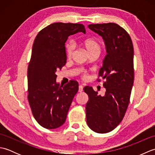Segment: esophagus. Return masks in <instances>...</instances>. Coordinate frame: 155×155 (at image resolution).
<instances>
[{"instance_id":"1","label":"esophagus","mask_w":155,"mask_h":155,"mask_svg":"<svg viewBox=\"0 0 155 155\" xmlns=\"http://www.w3.org/2000/svg\"><path fill=\"white\" fill-rule=\"evenodd\" d=\"M83 91V85H79L78 86V92L79 93H81V92Z\"/></svg>"}]
</instances>
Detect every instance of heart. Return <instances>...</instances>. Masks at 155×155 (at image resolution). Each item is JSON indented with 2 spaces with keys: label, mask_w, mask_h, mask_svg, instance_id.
I'll use <instances>...</instances> for the list:
<instances>
[{
  "label": "heart",
  "mask_w": 155,
  "mask_h": 155,
  "mask_svg": "<svg viewBox=\"0 0 155 155\" xmlns=\"http://www.w3.org/2000/svg\"><path fill=\"white\" fill-rule=\"evenodd\" d=\"M83 45L84 48H86V50L88 54L93 53V52H97V53L99 54L102 47L101 45L99 42H98L97 40L93 38H87L86 40L83 41ZM66 48V53H67V57L70 58L73 53V50H74V44L72 43L71 41H68L67 42L65 46ZM88 78V74L86 72H84L83 74H82V78L84 80H86Z\"/></svg>",
  "instance_id": "obj_1"
}]
</instances>
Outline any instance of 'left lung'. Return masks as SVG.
<instances>
[{"mask_svg": "<svg viewBox=\"0 0 155 155\" xmlns=\"http://www.w3.org/2000/svg\"><path fill=\"white\" fill-rule=\"evenodd\" d=\"M88 27L103 37L107 54L98 72V77L105 79L104 96L91 87L83 88L88 96L87 123L94 132L107 133L120 124L129 104L134 82L133 45L128 32L115 23L89 25Z\"/></svg>", "mask_w": 155, "mask_h": 155, "instance_id": "1", "label": "left lung"}]
</instances>
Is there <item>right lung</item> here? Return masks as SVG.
I'll list each match as a JSON object with an SVG mask.
<instances>
[{"label":"right lung","instance_id":"1","mask_svg":"<svg viewBox=\"0 0 155 155\" xmlns=\"http://www.w3.org/2000/svg\"><path fill=\"white\" fill-rule=\"evenodd\" d=\"M78 32L85 34L83 25L55 22L42 29L35 39L28 67V101L35 120L47 129L64 123L78 91L76 81L63 87L56 82V72L67 62L65 42Z\"/></svg>","mask_w":155,"mask_h":155}]
</instances>
